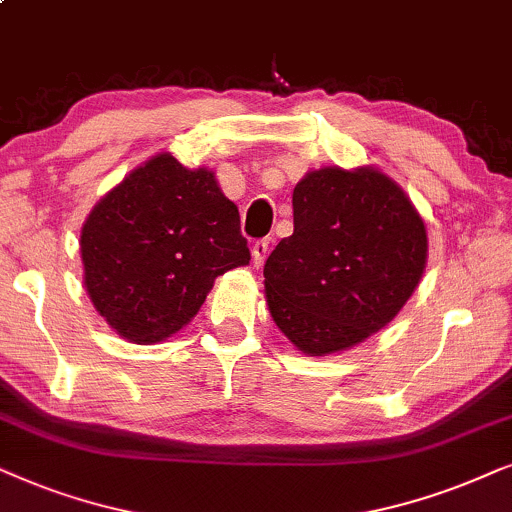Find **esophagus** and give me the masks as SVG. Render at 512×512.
I'll use <instances>...</instances> for the list:
<instances>
[{
    "mask_svg": "<svg viewBox=\"0 0 512 512\" xmlns=\"http://www.w3.org/2000/svg\"><path fill=\"white\" fill-rule=\"evenodd\" d=\"M269 243H271V238H260V241L252 243V262H255L257 267H260V264L264 262V257H267Z\"/></svg>",
    "mask_w": 512,
    "mask_h": 512,
    "instance_id": "1",
    "label": "esophagus"
}]
</instances>
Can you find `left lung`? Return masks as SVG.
Here are the masks:
<instances>
[{
  "instance_id": "1",
  "label": "left lung",
  "mask_w": 512,
  "mask_h": 512,
  "mask_svg": "<svg viewBox=\"0 0 512 512\" xmlns=\"http://www.w3.org/2000/svg\"><path fill=\"white\" fill-rule=\"evenodd\" d=\"M295 231L264 264L269 311L299 351L325 356L391 323L421 281L426 227L379 170L320 168L292 192Z\"/></svg>"
}]
</instances>
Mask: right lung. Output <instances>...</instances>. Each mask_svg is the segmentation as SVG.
<instances>
[{
    "mask_svg": "<svg viewBox=\"0 0 512 512\" xmlns=\"http://www.w3.org/2000/svg\"><path fill=\"white\" fill-rule=\"evenodd\" d=\"M81 262L100 316L121 337L156 344L187 325L215 278L248 264L250 250L215 175L159 154L93 208Z\"/></svg>",
    "mask_w": 512,
    "mask_h": 512,
    "instance_id": "obj_1",
    "label": "right lung"
}]
</instances>
